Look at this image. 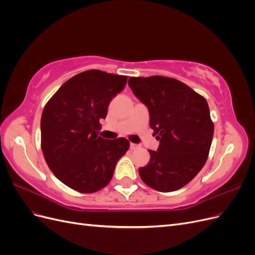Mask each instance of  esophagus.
Masks as SVG:
<instances>
[{
	"instance_id": "esophagus-1",
	"label": "esophagus",
	"mask_w": 255,
	"mask_h": 255,
	"mask_svg": "<svg viewBox=\"0 0 255 255\" xmlns=\"http://www.w3.org/2000/svg\"><path fill=\"white\" fill-rule=\"evenodd\" d=\"M137 146H138V144H136V143H133V142H130V143H129V149H130V150H134V149H136Z\"/></svg>"
}]
</instances>
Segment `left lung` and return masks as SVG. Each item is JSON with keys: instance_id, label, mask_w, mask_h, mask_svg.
Instances as JSON below:
<instances>
[{"instance_id": "8db88e82", "label": "left lung", "mask_w": 255, "mask_h": 255, "mask_svg": "<svg viewBox=\"0 0 255 255\" xmlns=\"http://www.w3.org/2000/svg\"><path fill=\"white\" fill-rule=\"evenodd\" d=\"M128 86L149 111L159 140L149 150L148 165L138 169L143 183L161 192L189 183L203 168L214 135L206 100L184 83L165 76L129 78Z\"/></svg>"}]
</instances>
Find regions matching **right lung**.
<instances>
[{
  "label": "right lung",
  "mask_w": 255,
  "mask_h": 255,
  "mask_svg": "<svg viewBox=\"0 0 255 255\" xmlns=\"http://www.w3.org/2000/svg\"><path fill=\"white\" fill-rule=\"evenodd\" d=\"M128 76L88 70L74 75L44 106L40 129L45 161L70 188L91 194L112 180L116 164L128 150L126 138L107 140L98 135L114 97Z\"/></svg>",
  "instance_id": "add662e5"
}]
</instances>
